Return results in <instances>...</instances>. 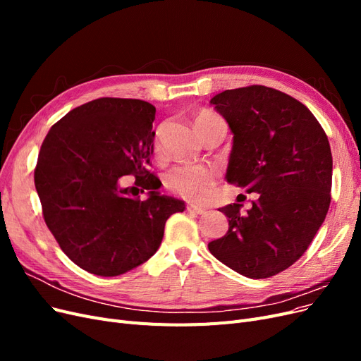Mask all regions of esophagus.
<instances>
[{
  "instance_id": "1",
  "label": "esophagus",
  "mask_w": 361,
  "mask_h": 361,
  "mask_svg": "<svg viewBox=\"0 0 361 361\" xmlns=\"http://www.w3.org/2000/svg\"><path fill=\"white\" fill-rule=\"evenodd\" d=\"M187 211L188 212H192V214H197V215H202L206 212V207L203 206H197V204H187Z\"/></svg>"
}]
</instances>
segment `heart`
<instances>
[{
    "instance_id": "b5f03b06",
    "label": "heart",
    "mask_w": 361,
    "mask_h": 361,
    "mask_svg": "<svg viewBox=\"0 0 361 361\" xmlns=\"http://www.w3.org/2000/svg\"><path fill=\"white\" fill-rule=\"evenodd\" d=\"M216 117L211 113H200L195 118V128L209 123ZM161 129L155 133V152L161 154ZM220 179V171L212 164H191V166H178L166 174V188L191 202H202L209 197L212 188Z\"/></svg>"
}]
</instances>
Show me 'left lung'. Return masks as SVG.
<instances>
[{
	"mask_svg": "<svg viewBox=\"0 0 361 361\" xmlns=\"http://www.w3.org/2000/svg\"><path fill=\"white\" fill-rule=\"evenodd\" d=\"M211 104L233 133L227 182L259 197L247 212L221 207L228 231L207 247L239 274L272 277L304 255L329 212V138L307 106L271 87L226 90Z\"/></svg>",
	"mask_w": 361,
	"mask_h": 361,
	"instance_id": "obj_1",
	"label": "left lung"
}]
</instances>
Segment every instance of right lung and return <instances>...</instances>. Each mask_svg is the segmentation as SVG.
Wrapping results in <instances>:
<instances>
[{
    "instance_id": "obj_1",
    "label": "right lung",
    "mask_w": 361,
    "mask_h": 361,
    "mask_svg": "<svg viewBox=\"0 0 361 361\" xmlns=\"http://www.w3.org/2000/svg\"><path fill=\"white\" fill-rule=\"evenodd\" d=\"M155 106L99 97L51 128L39 152L35 185L51 233L73 264L102 277L125 274L157 253L169 216L182 200L161 195L149 171ZM133 173L134 188H124ZM149 191V199L137 194Z\"/></svg>"
}]
</instances>
